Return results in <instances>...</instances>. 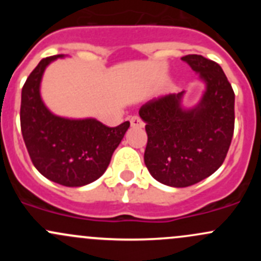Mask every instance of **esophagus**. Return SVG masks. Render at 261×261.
<instances>
[{"instance_id": "obj_1", "label": "esophagus", "mask_w": 261, "mask_h": 261, "mask_svg": "<svg viewBox=\"0 0 261 261\" xmlns=\"http://www.w3.org/2000/svg\"><path fill=\"white\" fill-rule=\"evenodd\" d=\"M130 123L131 126H135V127H143V121H141L139 116H131Z\"/></svg>"}]
</instances>
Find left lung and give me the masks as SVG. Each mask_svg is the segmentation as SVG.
I'll return each mask as SVG.
<instances>
[{"label":"left lung","instance_id":"obj_1","mask_svg":"<svg viewBox=\"0 0 261 261\" xmlns=\"http://www.w3.org/2000/svg\"><path fill=\"white\" fill-rule=\"evenodd\" d=\"M181 60L207 84L198 106L181 109L180 92L150 99L139 110L147 134L146 168L158 181L178 188L203 180L222 165L235 128V93L222 68L197 54Z\"/></svg>","mask_w":261,"mask_h":261}]
</instances>
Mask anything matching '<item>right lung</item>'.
Wrapping results in <instances>:
<instances>
[{
  "mask_svg": "<svg viewBox=\"0 0 261 261\" xmlns=\"http://www.w3.org/2000/svg\"><path fill=\"white\" fill-rule=\"evenodd\" d=\"M60 57L40 60L23 84L21 133L34 167L44 177L65 187H81L106 172L130 122L109 127L94 118L68 120L53 115L41 101L39 88L46 65Z\"/></svg>",
  "mask_w": 261,
  "mask_h": 261,
  "instance_id": "obj_1",
  "label": "right lung"
}]
</instances>
